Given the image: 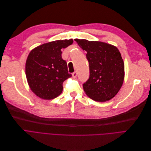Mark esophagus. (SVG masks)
<instances>
[{
	"label": "esophagus",
	"mask_w": 151,
	"mask_h": 151,
	"mask_svg": "<svg viewBox=\"0 0 151 151\" xmlns=\"http://www.w3.org/2000/svg\"><path fill=\"white\" fill-rule=\"evenodd\" d=\"M72 75H73V77H77V73L76 72H74V73L72 74Z\"/></svg>",
	"instance_id": "34e87169"
}]
</instances>
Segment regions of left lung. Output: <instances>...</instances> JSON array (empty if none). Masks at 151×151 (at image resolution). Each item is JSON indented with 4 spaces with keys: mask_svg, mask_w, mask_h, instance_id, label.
<instances>
[{
    "mask_svg": "<svg viewBox=\"0 0 151 151\" xmlns=\"http://www.w3.org/2000/svg\"><path fill=\"white\" fill-rule=\"evenodd\" d=\"M87 52L89 78L83 84V90L93 100L109 101L117 95L124 80V63L118 48L107 43L76 39Z\"/></svg>",
    "mask_w": 151,
    "mask_h": 151,
    "instance_id": "8db88e82",
    "label": "left lung"
}]
</instances>
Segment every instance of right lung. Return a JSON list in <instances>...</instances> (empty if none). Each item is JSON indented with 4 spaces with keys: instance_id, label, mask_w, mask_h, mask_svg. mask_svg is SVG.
Instances as JSON below:
<instances>
[{
    "instance_id": "right-lung-1",
    "label": "right lung",
    "mask_w": 151,
    "mask_h": 151,
    "mask_svg": "<svg viewBox=\"0 0 151 151\" xmlns=\"http://www.w3.org/2000/svg\"><path fill=\"white\" fill-rule=\"evenodd\" d=\"M73 43V39L50 42L35 47L26 62V76L29 86L39 98L52 99L62 93L63 83L72 75L67 63L61 57V49Z\"/></svg>"
}]
</instances>
